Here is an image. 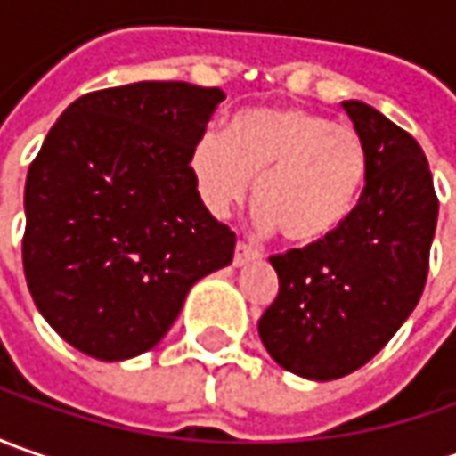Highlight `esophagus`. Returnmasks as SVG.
<instances>
[{"mask_svg":"<svg viewBox=\"0 0 456 456\" xmlns=\"http://www.w3.org/2000/svg\"><path fill=\"white\" fill-rule=\"evenodd\" d=\"M258 258V251L251 248L248 243H243V240H238L236 243V254H233V266H246V264H251Z\"/></svg>","mask_w":456,"mask_h":456,"instance_id":"34e87169","label":"esophagus"}]
</instances>
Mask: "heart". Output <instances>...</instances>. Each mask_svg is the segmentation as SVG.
<instances>
[{
  "label": "heart",
  "instance_id": "1",
  "mask_svg": "<svg viewBox=\"0 0 456 456\" xmlns=\"http://www.w3.org/2000/svg\"><path fill=\"white\" fill-rule=\"evenodd\" d=\"M187 165L210 216L225 218L256 177V225L317 246L355 216L370 162L353 126L297 106H254L231 116L225 134H200Z\"/></svg>",
  "mask_w": 456,
  "mask_h": 456
}]
</instances>
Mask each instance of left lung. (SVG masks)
<instances>
[{
	"label": "left lung",
	"instance_id": "1",
	"mask_svg": "<svg viewBox=\"0 0 456 456\" xmlns=\"http://www.w3.org/2000/svg\"><path fill=\"white\" fill-rule=\"evenodd\" d=\"M368 150V184L347 225L272 256L279 294L258 320L284 370L335 380L362 368L409 320L429 273L439 200L411 134L362 101H342Z\"/></svg>",
	"mask_w": 456,
	"mask_h": 456
}]
</instances>
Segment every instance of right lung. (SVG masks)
<instances>
[{"mask_svg": "<svg viewBox=\"0 0 456 456\" xmlns=\"http://www.w3.org/2000/svg\"><path fill=\"white\" fill-rule=\"evenodd\" d=\"M225 94L142 80L73 101L29 165L22 264L50 327L96 360L151 350L187 291L233 261L190 150Z\"/></svg>", "mask_w": 456, "mask_h": 456, "instance_id": "right-lung-1", "label": "right lung"}]
</instances>
